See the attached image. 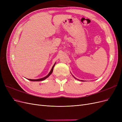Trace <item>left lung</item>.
Returning a JSON list of instances; mask_svg holds the SVG:
<instances>
[{"label": "left lung", "mask_w": 122, "mask_h": 122, "mask_svg": "<svg viewBox=\"0 0 122 122\" xmlns=\"http://www.w3.org/2000/svg\"><path fill=\"white\" fill-rule=\"evenodd\" d=\"M72 76H73L74 77V78H75L76 79H77V78H75V77L74 76H73V75H72ZM77 80H80V81H84V80H79V79H77Z\"/></svg>", "instance_id": "8db88e82"}]
</instances>
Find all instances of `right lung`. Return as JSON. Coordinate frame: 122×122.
<instances>
[{"instance_id":"1","label":"right lung","mask_w":122,"mask_h":122,"mask_svg":"<svg viewBox=\"0 0 122 122\" xmlns=\"http://www.w3.org/2000/svg\"><path fill=\"white\" fill-rule=\"evenodd\" d=\"M55 65V64H54V65L53 66V67H52V69H51V71H50V72L48 73V74L47 76H46L45 77H43V78H40V79H28V80H29L30 81H43V80H44L46 79V78H47L48 77H49V76L51 74H52V72H53V68H54V67Z\"/></svg>"}]
</instances>
